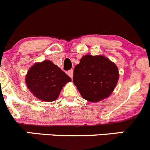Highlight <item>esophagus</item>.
<instances>
[{"label": "esophagus", "mask_w": 150, "mask_h": 150, "mask_svg": "<svg viewBox=\"0 0 150 150\" xmlns=\"http://www.w3.org/2000/svg\"><path fill=\"white\" fill-rule=\"evenodd\" d=\"M68 75L70 76L71 78H73V75H74V71H73L72 69L71 70H69V71H68Z\"/></svg>", "instance_id": "1"}]
</instances>
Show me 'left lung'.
Instances as JSON below:
<instances>
[{
	"label": "left lung",
	"mask_w": 150,
	"mask_h": 150,
	"mask_svg": "<svg viewBox=\"0 0 150 150\" xmlns=\"http://www.w3.org/2000/svg\"><path fill=\"white\" fill-rule=\"evenodd\" d=\"M118 79L117 66L103 56L85 55L74 70V84L82 97L92 102L109 96Z\"/></svg>",
	"instance_id": "1"
}]
</instances>
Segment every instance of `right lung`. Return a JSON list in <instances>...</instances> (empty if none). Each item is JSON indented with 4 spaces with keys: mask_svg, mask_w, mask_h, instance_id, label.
I'll use <instances>...</instances> for the list:
<instances>
[{
    "mask_svg": "<svg viewBox=\"0 0 150 150\" xmlns=\"http://www.w3.org/2000/svg\"><path fill=\"white\" fill-rule=\"evenodd\" d=\"M71 81L64 71L49 60L34 65L25 76V83L30 91L45 102L57 99L62 87Z\"/></svg>",
    "mask_w": 150,
    "mask_h": 150,
    "instance_id": "right-lung-1",
    "label": "right lung"
}]
</instances>
